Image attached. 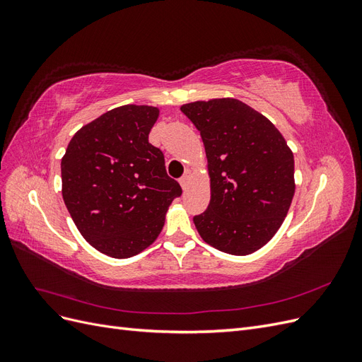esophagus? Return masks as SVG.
Here are the masks:
<instances>
[{
	"instance_id": "obj_1",
	"label": "esophagus",
	"mask_w": 362,
	"mask_h": 362,
	"mask_svg": "<svg viewBox=\"0 0 362 362\" xmlns=\"http://www.w3.org/2000/svg\"><path fill=\"white\" fill-rule=\"evenodd\" d=\"M189 180H190V172H187L184 175V177H181L180 178V184H181V187L185 190L187 189V185H189Z\"/></svg>"
}]
</instances>
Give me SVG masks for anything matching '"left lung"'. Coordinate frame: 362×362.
Masks as SVG:
<instances>
[{"label": "left lung", "instance_id": "8db88e82", "mask_svg": "<svg viewBox=\"0 0 362 362\" xmlns=\"http://www.w3.org/2000/svg\"><path fill=\"white\" fill-rule=\"evenodd\" d=\"M201 133L211 199L193 217L205 243L249 255L276 234L294 194V158L267 117L234 98L184 104Z\"/></svg>", "mask_w": 362, "mask_h": 362}]
</instances>
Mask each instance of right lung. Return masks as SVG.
<instances>
[{
  "instance_id": "right-lung-1",
  "label": "right lung",
  "mask_w": 362,
  "mask_h": 362,
  "mask_svg": "<svg viewBox=\"0 0 362 362\" xmlns=\"http://www.w3.org/2000/svg\"><path fill=\"white\" fill-rule=\"evenodd\" d=\"M158 108L122 105L84 125L62 158V194L96 250L129 258L156 242L180 184L148 140Z\"/></svg>"
}]
</instances>
